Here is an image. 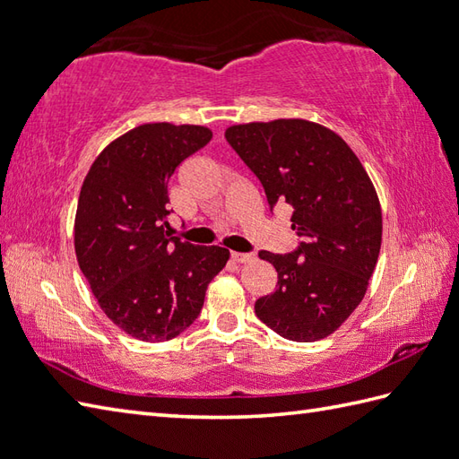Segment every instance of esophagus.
Wrapping results in <instances>:
<instances>
[{
	"label": "esophagus",
	"mask_w": 459,
	"mask_h": 459,
	"mask_svg": "<svg viewBox=\"0 0 459 459\" xmlns=\"http://www.w3.org/2000/svg\"><path fill=\"white\" fill-rule=\"evenodd\" d=\"M232 260L244 264V262H250L252 260V254H244V252H232Z\"/></svg>",
	"instance_id": "obj_1"
}]
</instances>
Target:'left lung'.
<instances>
[{
    "label": "left lung",
    "instance_id": "left-lung-1",
    "mask_svg": "<svg viewBox=\"0 0 459 459\" xmlns=\"http://www.w3.org/2000/svg\"><path fill=\"white\" fill-rule=\"evenodd\" d=\"M225 136L270 207H293L303 240L297 252L258 254L280 287L255 301V315L293 342L326 338L364 299L379 258L381 205L366 168L342 136L307 119L232 125Z\"/></svg>",
    "mask_w": 459,
    "mask_h": 459
}]
</instances>
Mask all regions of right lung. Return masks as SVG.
Masks as SVG:
<instances>
[{"label": "right lung", "mask_w": 459, "mask_h": 459, "mask_svg": "<svg viewBox=\"0 0 459 459\" xmlns=\"http://www.w3.org/2000/svg\"><path fill=\"white\" fill-rule=\"evenodd\" d=\"M211 138L201 125H138L103 148L80 189V270L109 321L143 342L184 333L230 258L227 248L195 247L168 232V181Z\"/></svg>", "instance_id": "right-lung-1"}]
</instances>
